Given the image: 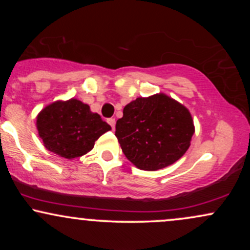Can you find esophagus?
Returning <instances> with one entry per match:
<instances>
[{"label":"esophagus","mask_w":250,"mask_h":250,"mask_svg":"<svg viewBox=\"0 0 250 250\" xmlns=\"http://www.w3.org/2000/svg\"><path fill=\"white\" fill-rule=\"evenodd\" d=\"M107 122L109 123V125H110V127L113 128V130H114V129H115L116 120H115V119H108V120H107Z\"/></svg>","instance_id":"1"}]
</instances>
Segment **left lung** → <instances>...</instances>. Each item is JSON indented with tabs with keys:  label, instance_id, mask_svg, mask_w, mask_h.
Returning a JSON list of instances; mask_svg holds the SVG:
<instances>
[{
	"label": "left lung",
	"instance_id": "left-lung-1",
	"mask_svg": "<svg viewBox=\"0 0 250 250\" xmlns=\"http://www.w3.org/2000/svg\"><path fill=\"white\" fill-rule=\"evenodd\" d=\"M194 133L190 111L160 93L128 103L117 120L115 135L123 154L135 167L155 171L181 159Z\"/></svg>",
	"mask_w": 250,
	"mask_h": 250
}]
</instances>
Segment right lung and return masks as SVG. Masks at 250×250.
<instances>
[{
    "mask_svg": "<svg viewBox=\"0 0 250 250\" xmlns=\"http://www.w3.org/2000/svg\"><path fill=\"white\" fill-rule=\"evenodd\" d=\"M36 128L43 146L67 160L89 153L111 127L77 99L55 101L37 114Z\"/></svg>",
    "mask_w": 250,
    "mask_h": 250,
    "instance_id": "obj_1",
    "label": "right lung"
}]
</instances>
